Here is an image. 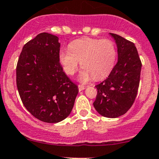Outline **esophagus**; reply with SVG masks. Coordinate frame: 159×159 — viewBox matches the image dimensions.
<instances>
[{
    "label": "esophagus",
    "instance_id": "esophagus-1",
    "mask_svg": "<svg viewBox=\"0 0 159 159\" xmlns=\"http://www.w3.org/2000/svg\"><path fill=\"white\" fill-rule=\"evenodd\" d=\"M84 89H85V87H84V86L78 85V91H83V90H84Z\"/></svg>",
    "mask_w": 159,
    "mask_h": 159
}]
</instances>
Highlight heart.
I'll list each match as a JSON object with an SVG mask.
<instances>
[{"mask_svg": "<svg viewBox=\"0 0 159 159\" xmlns=\"http://www.w3.org/2000/svg\"><path fill=\"white\" fill-rule=\"evenodd\" d=\"M116 55L115 44L111 40L87 38L74 41L69 49L61 50L58 58L65 72L69 75L76 72L81 62L83 69L78 80L86 83L93 78L101 80L108 76L115 65Z\"/></svg>", "mask_w": 159, "mask_h": 159, "instance_id": "heart-1", "label": "heart"}]
</instances>
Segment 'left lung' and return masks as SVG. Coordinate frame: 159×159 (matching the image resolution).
Here are the masks:
<instances>
[{
    "mask_svg": "<svg viewBox=\"0 0 159 159\" xmlns=\"http://www.w3.org/2000/svg\"><path fill=\"white\" fill-rule=\"evenodd\" d=\"M118 62L108 78L96 85L98 94L93 103L95 110L106 118L125 114L135 100L140 81L142 62L134 44L115 34Z\"/></svg>",
    "mask_w": 159,
    "mask_h": 159,
    "instance_id": "left-lung-1",
    "label": "left lung"
}]
</instances>
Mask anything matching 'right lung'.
Masks as SVG:
<instances>
[{"label":"right lung","mask_w":159,"mask_h":159,"mask_svg":"<svg viewBox=\"0 0 159 159\" xmlns=\"http://www.w3.org/2000/svg\"><path fill=\"white\" fill-rule=\"evenodd\" d=\"M58 37L43 32L23 47L17 87L26 109L40 121L57 123L70 114L78 93L59 62Z\"/></svg>","instance_id":"1"}]
</instances>
